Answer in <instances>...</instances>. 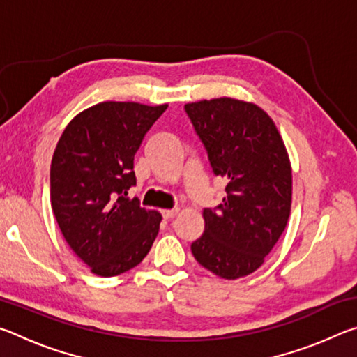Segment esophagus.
<instances>
[{"label": "esophagus", "mask_w": 357, "mask_h": 357, "mask_svg": "<svg viewBox=\"0 0 357 357\" xmlns=\"http://www.w3.org/2000/svg\"><path fill=\"white\" fill-rule=\"evenodd\" d=\"M178 214V208H174V209H165V211H162V217H164L165 220H170V219H173L174 215Z\"/></svg>", "instance_id": "34e87169"}]
</instances>
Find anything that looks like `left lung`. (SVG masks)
I'll return each instance as SVG.
<instances>
[{
  "instance_id": "obj_1",
  "label": "left lung",
  "mask_w": 357,
  "mask_h": 357,
  "mask_svg": "<svg viewBox=\"0 0 357 357\" xmlns=\"http://www.w3.org/2000/svg\"><path fill=\"white\" fill-rule=\"evenodd\" d=\"M227 195L203 211L204 231L192 243L203 268L239 279L263 264L287 227L291 167L282 137L261 108L222 98L184 105Z\"/></svg>"
}]
</instances>
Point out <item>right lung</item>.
<instances>
[{
	"label": "right lung",
	"instance_id": "add662e5",
	"mask_svg": "<svg viewBox=\"0 0 357 357\" xmlns=\"http://www.w3.org/2000/svg\"><path fill=\"white\" fill-rule=\"evenodd\" d=\"M167 107L102 102L77 114L56 144L53 214L70 249L100 277L140 264L159 233L162 215L128 192L137 184L135 153Z\"/></svg>",
	"mask_w": 357,
	"mask_h": 357
}]
</instances>
